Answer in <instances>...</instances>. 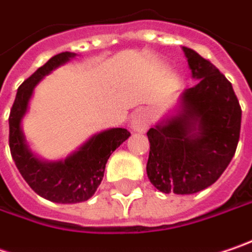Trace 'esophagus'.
Segmentation results:
<instances>
[{"instance_id":"1","label":"esophagus","mask_w":252,"mask_h":252,"mask_svg":"<svg viewBox=\"0 0 252 252\" xmlns=\"http://www.w3.org/2000/svg\"><path fill=\"white\" fill-rule=\"evenodd\" d=\"M150 126V114L147 111H138L131 118V128L135 132H144Z\"/></svg>"}]
</instances>
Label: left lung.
Instances as JSON below:
<instances>
[{"mask_svg":"<svg viewBox=\"0 0 252 252\" xmlns=\"http://www.w3.org/2000/svg\"><path fill=\"white\" fill-rule=\"evenodd\" d=\"M197 84L181 95V111L150 128L147 175L165 194H195L221 177L235 154L241 107L231 82L200 54L183 47Z\"/></svg>","mask_w":252,"mask_h":252,"instance_id":"left-lung-1","label":"left lung"}]
</instances>
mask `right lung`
<instances>
[{
	"label": "right lung",
	"mask_w": 252,
	"mask_h": 252,
	"mask_svg": "<svg viewBox=\"0 0 252 252\" xmlns=\"http://www.w3.org/2000/svg\"><path fill=\"white\" fill-rule=\"evenodd\" d=\"M77 54L54 55L18 87L9 112V150L12 159L38 195L60 204H75L91 198L101 184L105 164L112 153L131 135L126 128H111L91 137L75 153L60 161H42L34 156L24 137L21 121L37 84L52 69L68 63Z\"/></svg>",
	"instance_id": "right-lung-1"
}]
</instances>
